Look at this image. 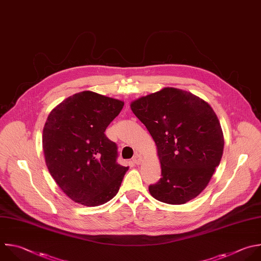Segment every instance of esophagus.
Listing matches in <instances>:
<instances>
[{
    "mask_svg": "<svg viewBox=\"0 0 261 261\" xmlns=\"http://www.w3.org/2000/svg\"><path fill=\"white\" fill-rule=\"evenodd\" d=\"M133 163L134 164H136V165H139L141 162H142V156L140 155V154H138V153H136L134 156H133Z\"/></svg>",
    "mask_w": 261,
    "mask_h": 261,
    "instance_id": "34e87169",
    "label": "esophagus"
}]
</instances>
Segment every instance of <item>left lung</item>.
<instances>
[{
  "instance_id": "left-lung-1",
  "label": "left lung",
  "mask_w": 261,
  "mask_h": 261,
  "mask_svg": "<svg viewBox=\"0 0 261 261\" xmlns=\"http://www.w3.org/2000/svg\"><path fill=\"white\" fill-rule=\"evenodd\" d=\"M158 149L162 178L148 188L158 201L181 205L198 197L219 165L224 138L208 102L172 87L130 105Z\"/></svg>"
}]
</instances>
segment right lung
<instances>
[{"label": "right lung", "mask_w": 261, "mask_h": 261, "mask_svg": "<svg viewBox=\"0 0 261 261\" xmlns=\"http://www.w3.org/2000/svg\"><path fill=\"white\" fill-rule=\"evenodd\" d=\"M123 107L122 100L83 91L49 114L42 137L46 165L73 202L95 207L118 194L128 167L117 163V144L105 131Z\"/></svg>", "instance_id": "obj_1"}]
</instances>
